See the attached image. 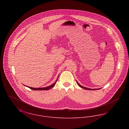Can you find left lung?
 <instances>
[{
	"label": "left lung",
	"instance_id": "left-lung-1",
	"mask_svg": "<svg viewBox=\"0 0 129 129\" xmlns=\"http://www.w3.org/2000/svg\"><path fill=\"white\" fill-rule=\"evenodd\" d=\"M76 82H77V81H76ZM77 84L78 85V86H79L80 87L83 88H84V89H87V90H97V89H100V88H98V89H91V88H87V87H84V86H83L80 85V84H79L77 82Z\"/></svg>",
	"mask_w": 129,
	"mask_h": 129
}]
</instances>
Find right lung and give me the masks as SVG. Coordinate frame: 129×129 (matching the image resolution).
Returning <instances> with one entry per match:
<instances>
[{"label": "right lung", "instance_id": "obj_1", "mask_svg": "<svg viewBox=\"0 0 129 129\" xmlns=\"http://www.w3.org/2000/svg\"><path fill=\"white\" fill-rule=\"evenodd\" d=\"M58 77L57 78V79L55 81V82L54 83H53L52 85H51V86H47V87H40V88H34V87H29V86H27L28 87H29V88H30L32 90H48L49 89L53 87L55 85L57 79H58Z\"/></svg>", "mask_w": 129, "mask_h": 129}]
</instances>
